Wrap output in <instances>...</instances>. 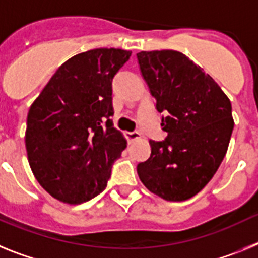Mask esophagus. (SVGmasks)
<instances>
[{"mask_svg":"<svg viewBox=\"0 0 258 258\" xmlns=\"http://www.w3.org/2000/svg\"><path fill=\"white\" fill-rule=\"evenodd\" d=\"M124 136H126L127 142L131 143V142H134V140H136V139L140 138V134H139V132H136V131H134V132H124Z\"/></svg>","mask_w":258,"mask_h":258,"instance_id":"1","label":"esophagus"}]
</instances>
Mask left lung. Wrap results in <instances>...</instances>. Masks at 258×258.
<instances>
[{
	"instance_id": "8db88e82",
	"label": "left lung",
	"mask_w": 258,
	"mask_h": 258,
	"mask_svg": "<svg viewBox=\"0 0 258 258\" xmlns=\"http://www.w3.org/2000/svg\"><path fill=\"white\" fill-rule=\"evenodd\" d=\"M143 78L162 116L163 142L149 140L151 156L138 165L143 184L167 201H184L209 183L227 152L234 130L225 92L176 50L138 53Z\"/></svg>"
}]
</instances>
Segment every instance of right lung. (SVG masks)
Returning a JSON list of instances; mask_svg holds the SVG:
<instances>
[{
    "label": "right lung",
    "instance_id": "add662e5",
    "mask_svg": "<svg viewBox=\"0 0 258 258\" xmlns=\"http://www.w3.org/2000/svg\"><path fill=\"white\" fill-rule=\"evenodd\" d=\"M130 57V50L114 48L74 55L31 105L28 162L40 185L61 203L78 205L104 191L127 147L110 119L111 80Z\"/></svg>",
    "mask_w": 258,
    "mask_h": 258
}]
</instances>
